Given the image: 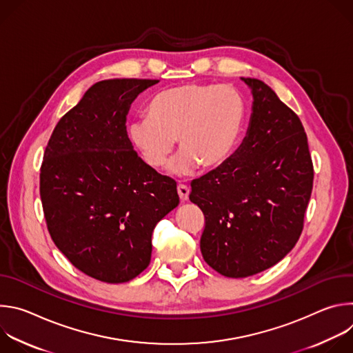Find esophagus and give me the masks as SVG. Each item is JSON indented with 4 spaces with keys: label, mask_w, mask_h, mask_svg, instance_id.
I'll return each mask as SVG.
<instances>
[{
    "label": "esophagus",
    "mask_w": 353,
    "mask_h": 353,
    "mask_svg": "<svg viewBox=\"0 0 353 353\" xmlns=\"http://www.w3.org/2000/svg\"><path fill=\"white\" fill-rule=\"evenodd\" d=\"M177 194H179V196H180V199H187L188 198V194H190V188L187 187V185H184V184H179L177 185Z\"/></svg>",
    "instance_id": "obj_1"
}]
</instances>
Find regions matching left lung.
Returning <instances> with one entry per match:
<instances>
[{"mask_svg":"<svg viewBox=\"0 0 353 353\" xmlns=\"http://www.w3.org/2000/svg\"><path fill=\"white\" fill-rule=\"evenodd\" d=\"M155 83H94L60 119L43 155L48 233L75 268L102 282H128L146 270L157 223L179 205L176 181L148 166L127 135L131 103Z\"/></svg>","mask_w":353,"mask_h":353,"instance_id":"left-lung-1","label":"left lung"}]
</instances>
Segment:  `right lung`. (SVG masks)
<instances>
[{
    "label": "right lung",
    "instance_id": "obj_1",
    "mask_svg": "<svg viewBox=\"0 0 353 353\" xmlns=\"http://www.w3.org/2000/svg\"><path fill=\"white\" fill-rule=\"evenodd\" d=\"M253 93L245 138L219 168L191 183L205 216L201 253L228 278L256 275L297 243L313 188V162L297 114L263 81L241 78Z\"/></svg>",
    "mask_w": 353,
    "mask_h": 353
}]
</instances>
